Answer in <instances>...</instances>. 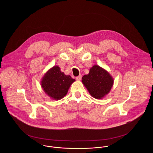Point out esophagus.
Instances as JSON below:
<instances>
[{
	"mask_svg": "<svg viewBox=\"0 0 153 153\" xmlns=\"http://www.w3.org/2000/svg\"><path fill=\"white\" fill-rule=\"evenodd\" d=\"M81 78H82V75H79L78 76L76 77V79L78 80V81H80L81 79Z\"/></svg>",
	"mask_w": 153,
	"mask_h": 153,
	"instance_id": "esophagus-1",
	"label": "esophagus"
}]
</instances>
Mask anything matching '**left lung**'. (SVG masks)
Returning a JSON list of instances; mask_svg holds the SVG:
<instances>
[{
    "mask_svg": "<svg viewBox=\"0 0 153 153\" xmlns=\"http://www.w3.org/2000/svg\"><path fill=\"white\" fill-rule=\"evenodd\" d=\"M82 82L92 97L100 100L109 94L114 79L105 69L94 65L89 69V74L82 76Z\"/></svg>",
    "mask_w": 153,
    "mask_h": 153,
    "instance_id": "8db88e82",
    "label": "left lung"
}]
</instances>
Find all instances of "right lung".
<instances>
[{
  "instance_id": "right-lung-1",
  "label": "right lung",
  "mask_w": 153,
  "mask_h": 153,
  "mask_svg": "<svg viewBox=\"0 0 153 153\" xmlns=\"http://www.w3.org/2000/svg\"><path fill=\"white\" fill-rule=\"evenodd\" d=\"M75 81L70 75L61 72L60 68L55 65L50 68L41 81V85L45 94L51 99L59 100L63 98Z\"/></svg>"
}]
</instances>
